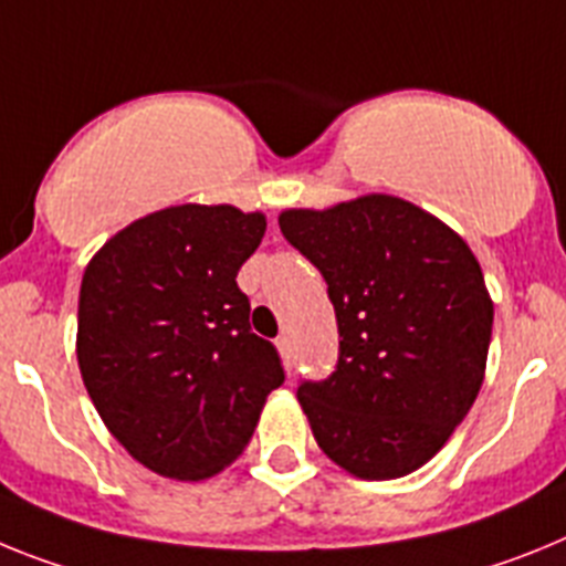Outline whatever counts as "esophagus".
I'll use <instances>...</instances> for the list:
<instances>
[{"label": "esophagus", "instance_id": "1", "mask_svg": "<svg viewBox=\"0 0 566 566\" xmlns=\"http://www.w3.org/2000/svg\"><path fill=\"white\" fill-rule=\"evenodd\" d=\"M276 347H279V353H282V361H284V367H287V373H290V370H293V342H290V336L279 338Z\"/></svg>", "mask_w": 566, "mask_h": 566}]
</instances>
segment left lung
Wrapping results in <instances>:
<instances>
[{
    "label": "left lung",
    "mask_w": 566,
    "mask_h": 566,
    "mask_svg": "<svg viewBox=\"0 0 566 566\" xmlns=\"http://www.w3.org/2000/svg\"><path fill=\"white\" fill-rule=\"evenodd\" d=\"M336 307L338 365L304 381L298 405L344 473L387 481L439 453L488 370L493 298L479 259L412 201L365 193L279 213Z\"/></svg>",
    "instance_id": "left-lung-1"
}]
</instances>
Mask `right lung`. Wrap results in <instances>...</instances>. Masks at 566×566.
<instances>
[{
  "instance_id": "1",
  "label": "right lung",
  "mask_w": 566,
  "mask_h": 566,
  "mask_svg": "<svg viewBox=\"0 0 566 566\" xmlns=\"http://www.w3.org/2000/svg\"><path fill=\"white\" fill-rule=\"evenodd\" d=\"M264 213L174 205L111 235L78 290L76 358L111 436L156 475L205 481L233 464L284 381L250 331L235 273Z\"/></svg>"
}]
</instances>
